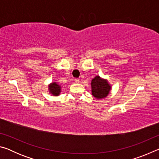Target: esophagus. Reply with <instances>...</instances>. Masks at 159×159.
<instances>
[{"label": "esophagus", "mask_w": 159, "mask_h": 159, "mask_svg": "<svg viewBox=\"0 0 159 159\" xmlns=\"http://www.w3.org/2000/svg\"><path fill=\"white\" fill-rule=\"evenodd\" d=\"M79 82H80V80H79V79H75V83H79Z\"/></svg>", "instance_id": "1"}]
</instances>
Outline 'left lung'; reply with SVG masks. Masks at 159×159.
Instances as JSON below:
<instances>
[{
	"label": "left lung",
	"mask_w": 159,
	"mask_h": 159,
	"mask_svg": "<svg viewBox=\"0 0 159 159\" xmlns=\"http://www.w3.org/2000/svg\"><path fill=\"white\" fill-rule=\"evenodd\" d=\"M91 88L92 95L95 98L100 99L106 98L109 95L111 87L107 79H102L100 76H96L91 81Z\"/></svg>",
	"instance_id": "1"
}]
</instances>
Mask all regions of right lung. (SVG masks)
<instances>
[{
    "label": "right lung",
    "mask_w": 159,
    "mask_h": 159,
    "mask_svg": "<svg viewBox=\"0 0 159 159\" xmlns=\"http://www.w3.org/2000/svg\"><path fill=\"white\" fill-rule=\"evenodd\" d=\"M48 90H49V93L52 94L53 96H58L60 95L61 92V86L57 84V83L52 82L48 86Z\"/></svg>",
    "instance_id": "right-lung-1"
}]
</instances>
